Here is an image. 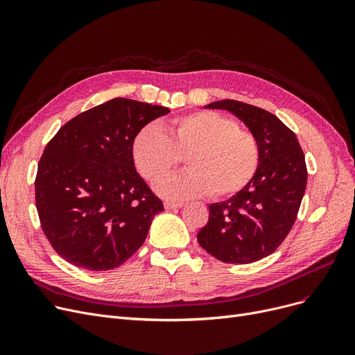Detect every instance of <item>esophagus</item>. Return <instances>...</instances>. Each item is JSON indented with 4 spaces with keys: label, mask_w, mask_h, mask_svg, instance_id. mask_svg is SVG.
Wrapping results in <instances>:
<instances>
[{
    "label": "esophagus",
    "mask_w": 355,
    "mask_h": 355,
    "mask_svg": "<svg viewBox=\"0 0 355 355\" xmlns=\"http://www.w3.org/2000/svg\"><path fill=\"white\" fill-rule=\"evenodd\" d=\"M184 206L182 202H175V201H165L164 202V207L166 210H175V209H181Z\"/></svg>",
    "instance_id": "esophagus-1"
}]
</instances>
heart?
<instances>
[{
  "label": "heart",
  "mask_w": 355,
  "mask_h": 355,
  "mask_svg": "<svg viewBox=\"0 0 355 355\" xmlns=\"http://www.w3.org/2000/svg\"><path fill=\"white\" fill-rule=\"evenodd\" d=\"M138 171L151 182L164 178L185 157L189 170L168 177L155 185L165 198L185 200L210 194L232 197L254 177L260 148L256 137L239 129L236 121L211 110L175 118L162 132L144 128L132 146Z\"/></svg>",
  "instance_id": "1"
}]
</instances>
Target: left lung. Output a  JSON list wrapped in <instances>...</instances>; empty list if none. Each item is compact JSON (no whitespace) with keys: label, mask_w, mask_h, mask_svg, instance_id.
<instances>
[{"label":"left lung","mask_w":355,"mask_h":355,"mask_svg":"<svg viewBox=\"0 0 355 355\" xmlns=\"http://www.w3.org/2000/svg\"><path fill=\"white\" fill-rule=\"evenodd\" d=\"M204 107L227 110L243 122L259 142L260 161L243 190L210 204L197 240L225 263L257 262L281 246L296 220L308 180L304 153L292 130L265 109L232 99Z\"/></svg>","instance_id":"left-lung-1"}]
</instances>
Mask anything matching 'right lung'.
Returning a JSON list of instances; mask_svg holds the SVG:
<instances>
[{"mask_svg": "<svg viewBox=\"0 0 355 355\" xmlns=\"http://www.w3.org/2000/svg\"><path fill=\"white\" fill-rule=\"evenodd\" d=\"M170 109L116 98L63 125L47 144L35 177L46 237L69 263L110 270L146 239L162 201L137 173L139 130Z\"/></svg>", "mask_w": 355, "mask_h": 355, "instance_id": "1", "label": "right lung"}]
</instances>
